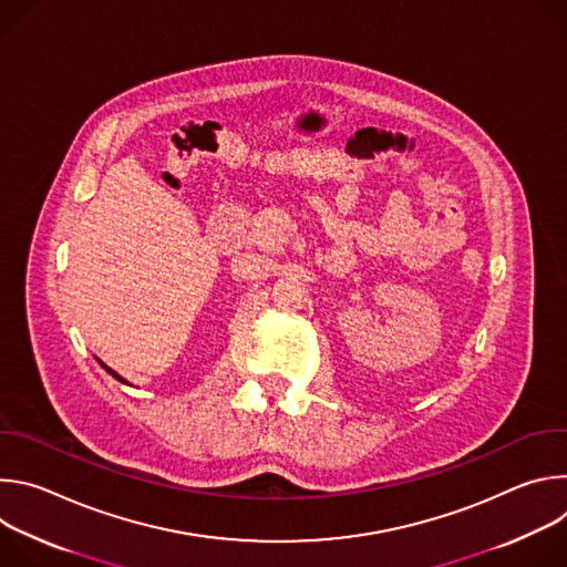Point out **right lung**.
I'll use <instances>...</instances> for the list:
<instances>
[{
    "label": "right lung",
    "mask_w": 567,
    "mask_h": 567,
    "mask_svg": "<svg viewBox=\"0 0 567 567\" xmlns=\"http://www.w3.org/2000/svg\"><path fill=\"white\" fill-rule=\"evenodd\" d=\"M99 363H101V365H103V368H105V372H107V374H112V377H114V379H116V381H121V383H127V385H132V383H130V381H125V379H123V377H121V374H118V372H114V370H112V368H110V365H105V363H103V361H101V359H99Z\"/></svg>",
    "instance_id": "1"
}]
</instances>
